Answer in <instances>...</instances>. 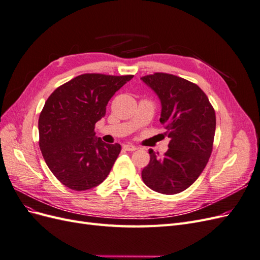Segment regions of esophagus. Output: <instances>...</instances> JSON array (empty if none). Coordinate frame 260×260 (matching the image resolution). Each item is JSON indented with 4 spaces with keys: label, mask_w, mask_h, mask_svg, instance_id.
Masks as SVG:
<instances>
[{
    "label": "esophagus",
    "mask_w": 260,
    "mask_h": 260,
    "mask_svg": "<svg viewBox=\"0 0 260 260\" xmlns=\"http://www.w3.org/2000/svg\"><path fill=\"white\" fill-rule=\"evenodd\" d=\"M123 149L128 152H133V151H136V149H138V147L136 145H132V144H124Z\"/></svg>",
    "instance_id": "esophagus-1"
}]
</instances>
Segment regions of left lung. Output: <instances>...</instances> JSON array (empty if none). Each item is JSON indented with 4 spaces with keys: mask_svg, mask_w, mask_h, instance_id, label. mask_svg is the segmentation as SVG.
Listing matches in <instances>:
<instances>
[{
    "mask_svg": "<svg viewBox=\"0 0 260 260\" xmlns=\"http://www.w3.org/2000/svg\"><path fill=\"white\" fill-rule=\"evenodd\" d=\"M141 80L159 98V121L170 139L164 156L149 149L142 179L155 192L177 194L192 185L206 167L216 131L215 109L200 86L183 78L156 73Z\"/></svg>",
    "mask_w": 260,
    "mask_h": 260,
    "instance_id": "1",
    "label": "left lung"
}]
</instances>
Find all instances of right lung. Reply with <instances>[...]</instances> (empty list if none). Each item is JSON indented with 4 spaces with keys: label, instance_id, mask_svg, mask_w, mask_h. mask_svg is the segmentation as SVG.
Instances as JSON below:
<instances>
[{
    "label": "right lung",
    "instance_id": "add662e5",
    "mask_svg": "<svg viewBox=\"0 0 260 260\" xmlns=\"http://www.w3.org/2000/svg\"><path fill=\"white\" fill-rule=\"evenodd\" d=\"M132 75L84 74L58 86L39 117V145L43 158L65 186L85 191L108 176L120 144H106L94 125L106 114L108 101Z\"/></svg>",
    "mask_w": 260,
    "mask_h": 260
}]
</instances>
